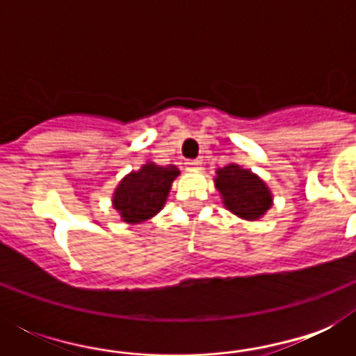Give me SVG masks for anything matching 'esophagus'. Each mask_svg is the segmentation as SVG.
I'll return each mask as SVG.
<instances>
[{
    "label": "esophagus",
    "mask_w": 356,
    "mask_h": 356,
    "mask_svg": "<svg viewBox=\"0 0 356 356\" xmlns=\"http://www.w3.org/2000/svg\"><path fill=\"white\" fill-rule=\"evenodd\" d=\"M186 170H192V172L201 170V161H188L186 162Z\"/></svg>",
    "instance_id": "1"
}]
</instances>
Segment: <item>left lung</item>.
Returning <instances> with one entry per match:
<instances>
[{"label":"left lung","mask_w":356,"mask_h":356,"mask_svg":"<svg viewBox=\"0 0 356 356\" xmlns=\"http://www.w3.org/2000/svg\"><path fill=\"white\" fill-rule=\"evenodd\" d=\"M214 186L220 192L223 207L248 222H257L273 207L270 186L257 173L236 162L218 168Z\"/></svg>","instance_id":"obj_1"}]
</instances>
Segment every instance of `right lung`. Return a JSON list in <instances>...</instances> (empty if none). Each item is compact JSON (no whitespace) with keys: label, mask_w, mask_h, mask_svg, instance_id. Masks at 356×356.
I'll use <instances>...</instances> for the list:
<instances>
[{"label":"right lung","mask_w":356,"mask_h":356,"mask_svg":"<svg viewBox=\"0 0 356 356\" xmlns=\"http://www.w3.org/2000/svg\"><path fill=\"white\" fill-rule=\"evenodd\" d=\"M181 175L177 166H159L153 161L144 162L138 170L129 172L116 184L113 209L123 223L140 225L164 209L173 181Z\"/></svg>","instance_id":"obj_1"}]
</instances>
